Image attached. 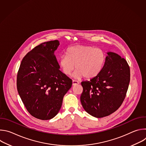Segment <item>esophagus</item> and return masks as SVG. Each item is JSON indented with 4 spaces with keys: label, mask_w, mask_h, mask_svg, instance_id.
<instances>
[{
    "label": "esophagus",
    "mask_w": 146,
    "mask_h": 146,
    "mask_svg": "<svg viewBox=\"0 0 146 146\" xmlns=\"http://www.w3.org/2000/svg\"><path fill=\"white\" fill-rule=\"evenodd\" d=\"M78 83H79V82H78V81L73 80V83H72V84H73V86H75V85L78 84Z\"/></svg>",
    "instance_id": "34e87169"
}]
</instances>
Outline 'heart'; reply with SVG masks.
<instances>
[{
    "mask_svg": "<svg viewBox=\"0 0 146 146\" xmlns=\"http://www.w3.org/2000/svg\"><path fill=\"white\" fill-rule=\"evenodd\" d=\"M67 55H62L59 64L63 73L69 76L76 68L74 76L92 79L98 76L105 66L106 54L101 48L86 45H76L67 50Z\"/></svg>",
    "mask_w": 146,
    "mask_h": 146,
    "instance_id": "b5f03b06",
    "label": "heart"
}]
</instances>
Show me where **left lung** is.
Returning a JSON list of instances; mask_svg holds the SVG:
<instances>
[{
    "instance_id": "8db88e82",
    "label": "left lung",
    "mask_w": 146,
    "mask_h": 146,
    "mask_svg": "<svg viewBox=\"0 0 146 146\" xmlns=\"http://www.w3.org/2000/svg\"><path fill=\"white\" fill-rule=\"evenodd\" d=\"M100 73L89 81L81 82V105L91 115L102 118L115 112L125 98L130 82V68L127 60L108 52Z\"/></svg>"
}]
</instances>
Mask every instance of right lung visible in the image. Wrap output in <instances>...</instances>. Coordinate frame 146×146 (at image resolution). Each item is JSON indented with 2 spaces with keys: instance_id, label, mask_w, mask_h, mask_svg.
Listing matches in <instances>:
<instances>
[{
  "instance_id": "obj_1",
  "label": "right lung",
  "mask_w": 146,
  "mask_h": 146,
  "mask_svg": "<svg viewBox=\"0 0 146 146\" xmlns=\"http://www.w3.org/2000/svg\"><path fill=\"white\" fill-rule=\"evenodd\" d=\"M59 41H46L23 58L17 77V88L27 111L41 120L54 117L72 80L59 70L54 51Z\"/></svg>"
}]
</instances>
